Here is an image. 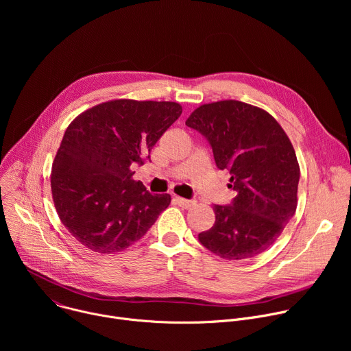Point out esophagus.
I'll list each match as a JSON object with an SVG mask.
<instances>
[{"label":"esophagus","instance_id":"1","mask_svg":"<svg viewBox=\"0 0 351 351\" xmlns=\"http://www.w3.org/2000/svg\"><path fill=\"white\" fill-rule=\"evenodd\" d=\"M175 199V203L179 206V207H182V208H191V207H194L195 206V202L194 199H186V198H182V197H175L173 198Z\"/></svg>","mask_w":351,"mask_h":351}]
</instances>
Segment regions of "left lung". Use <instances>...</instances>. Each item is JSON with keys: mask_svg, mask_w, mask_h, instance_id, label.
<instances>
[{"mask_svg": "<svg viewBox=\"0 0 351 351\" xmlns=\"http://www.w3.org/2000/svg\"><path fill=\"white\" fill-rule=\"evenodd\" d=\"M186 125L206 137L237 193L230 204L214 206L215 223L199 243L223 260L261 254L297 207L300 168L289 137L268 112L234 99L198 107Z\"/></svg>", "mask_w": 351, "mask_h": 351, "instance_id": "8db88e82", "label": "left lung"}]
</instances>
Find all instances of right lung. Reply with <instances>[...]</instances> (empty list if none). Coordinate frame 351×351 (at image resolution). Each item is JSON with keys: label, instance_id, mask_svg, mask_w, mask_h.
<instances>
[{"label": "right lung", "instance_id": "obj_1", "mask_svg": "<svg viewBox=\"0 0 351 351\" xmlns=\"http://www.w3.org/2000/svg\"><path fill=\"white\" fill-rule=\"evenodd\" d=\"M168 101L115 99L80 114L66 129L51 171L56 210L84 247L112 254L141 239L171 203L133 180L132 167L180 117Z\"/></svg>", "mask_w": 351, "mask_h": 351}]
</instances>
